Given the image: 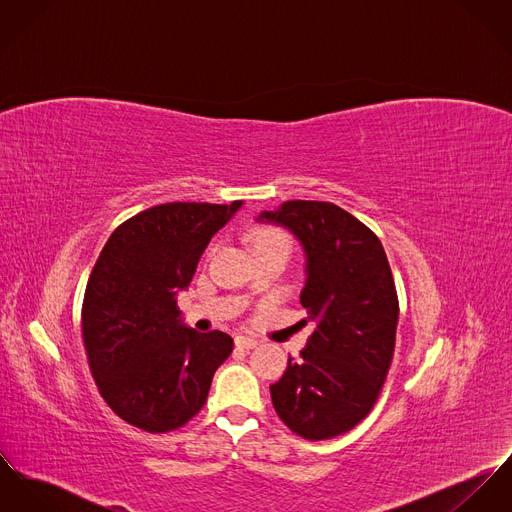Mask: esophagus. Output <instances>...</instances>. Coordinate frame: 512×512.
I'll return each instance as SVG.
<instances>
[{
  "mask_svg": "<svg viewBox=\"0 0 512 512\" xmlns=\"http://www.w3.org/2000/svg\"><path fill=\"white\" fill-rule=\"evenodd\" d=\"M257 345H259V341L253 339V337H247V335L236 337V347H239V349H255Z\"/></svg>",
  "mask_w": 512,
  "mask_h": 512,
  "instance_id": "34e87169",
  "label": "esophagus"
}]
</instances>
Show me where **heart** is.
<instances>
[{"mask_svg":"<svg viewBox=\"0 0 512 512\" xmlns=\"http://www.w3.org/2000/svg\"><path fill=\"white\" fill-rule=\"evenodd\" d=\"M269 241H286L284 237L278 236V234H259L255 237V245L259 243H269Z\"/></svg>","mask_w":512,"mask_h":512,"instance_id":"b5f03b06","label":"heart"}]
</instances>
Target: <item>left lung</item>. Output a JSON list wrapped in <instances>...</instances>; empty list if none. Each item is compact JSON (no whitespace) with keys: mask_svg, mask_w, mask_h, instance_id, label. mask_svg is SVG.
<instances>
[{"mask_svg":"<svg viewBox=\"0 0 512 512\" xmlns=\"http://www.w3.org/2000/svg\"><path fill=\"white\" fill-rule=\"evenodd\" d=\"M255 222L286 228L306 255L300 304L314 321L302 358H288L271 397L284 425L308 440L351 431L388 376L399 304L380 239L347 210L288 200Z\"/></svg>","mask_w":512,"mask_h":512,"instance_id":"obj_1","label":"left lung"}]
</instances>
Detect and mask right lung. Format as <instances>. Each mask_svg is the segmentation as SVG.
Segmentation results:
<instances>
[{
	"label": "right lung",
	"mask_w": 512,
	"mask_h": 512,
	"mask_svg": "<svg viewBox=\"0 0 512 512\" xmlns=\"http://www.w3.org/2000/svg\"><path fill=\"white\" fill-rule=\"evenodd\" d=\"M167 202L120 224L87 280L81 333L95 384L126 423L169 433L202 409L234 339L198 333L177 310L212 236L241 208Z\"/></svg>",
	"instance_id": "right-lung-1"
}]
</instances>
